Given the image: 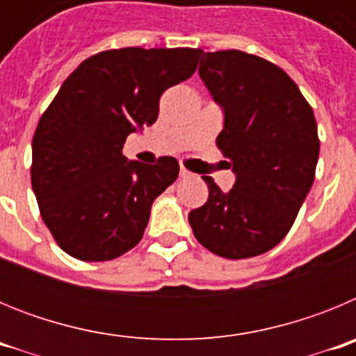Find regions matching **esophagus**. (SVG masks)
<instances>
[{"mask_svg": "<svg viewBox=\"0 0 356 356\" xmlns=\"http://www.w3.org/2000/svg\"><path fill=\"white\" fill-rule=\"evenodd\" d=\"M188 176H193V172L187 171L185 168H180V178H188Z\"/></svg>", "mask_w": 356, "mask_h": 356, "instance_id": "1", "label": "esophagus"}]
</instances>
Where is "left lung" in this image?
<instances>
[{"instance_id": "1", "label": "left lung", "mask_w": 356, "mask_h": 356, "mask_svg": "<svg viewBox=\"0 0 356 356\" xmlns=\"http://www.w3.org/2000/svg\"><path fill=\"white\" fill-rule=\"evenodd\" d=\"M200 78L225 121L217 147L235 184L222 193L210 176L209 200L188 222L201 246L250 259L287 235L314 184L319 139L314 110L284 69L228 49L203 53Z\"/></svg>"}]
</instances>
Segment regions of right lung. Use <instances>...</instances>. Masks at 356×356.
Instances as JSON below:
<instances>
[{
	"label": "right lung",
	"instance_id": "add662e5",
	"mask_svg": "<svg viewBox=\"0 0 356 356\" xmlns=\"http://www.w3.org/2000/svg\"><path fill=\"white\" fill-rule=\"evenodd\" d=\"M201 49L122 48L81 62L44 112L31 143V187L58 246L105 262L137 246L153 201L178 178L162 156L122 155L130 134L159 118L162 92L194 74Z\"/></svg>",
	"mask_w": 356,
	"mask_h": 356
}]
</instances>
